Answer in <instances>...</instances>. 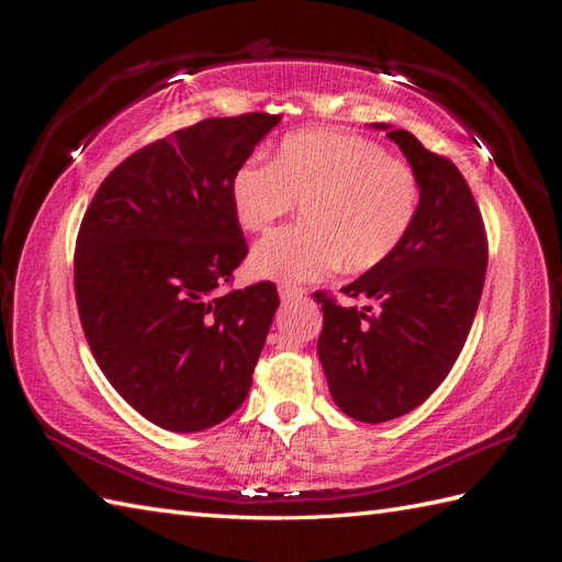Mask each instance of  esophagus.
<instances>
[{
	"instance_id": "obj_1",
	"label": "esophagus",
	"mask_w": 562,
	"mask_h": 562,
	"mask_svg": "<svg viewBox=\"0 0 562 562\" xmlns=\"http://www.w3.org/2000/svg\"><path fill=\"white\" fill-rule=\"evenodd\" d=\"M279 295H281L283 302H297V300L304 297V291H302V288H295V285H281Z\"/></svg>"
}]
</instances>
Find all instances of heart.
<instances>
[{"label": "heart", "instance_id": "heart-1", "mask_svg": "<svg viewBox=\"0 0 562 562\" xmlns=\"http://www.w3.org/2000/svg\"><path fill=\"white\" fill-rule=\"evenodd\" d=\"M232 209L246 232H265L302 203L304 223L252 248L255 274L310 283L345 260L351 271L382 265L398 250L419 209V180L370 138L342 131L288 135L271 164L248 159L229 182Z\"/></svg>", "mask_w": 562, "mask_h": 562}]
</instances>
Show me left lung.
Segmentation results:
<instances>
[{
    "instance_id": "obj_1",
    "label": "left lung",
    "mask_w": 562,
    "mask_h": 562,
    "mask_svg": "<svg viewBox=\"0 0 562 562\" xmlns=\"http://www.w3.org/2000/svg\"><path fill=\"white\" fill-rule=\"evenodd\" d=\"M386 131L419 180V209L398 250L345 285L368 300L342 307L316 293L323 310L318 361L330 396L351 419L380 424L415 411L448 378L479 310L487 236L459 168L413 133Z\"/></svg>"
}]
</instances>
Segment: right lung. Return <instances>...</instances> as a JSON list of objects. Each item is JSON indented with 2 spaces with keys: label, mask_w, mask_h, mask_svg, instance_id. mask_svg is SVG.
I'll use <instances>...</instances> for the list:
<instances>
[{
  "label": "right lung",
  "mask_w": 562,
  "mask_h": 562,
  "mask_svg": "<svg viewBox=\"0 0 562 562\" xmlns=\"http://www.w3.org/2000/svg\"><path fill=\"white\" fill-rule=\"evenodd\" d=\"M279 114L215 116L119 164L83 213L75 295L93 359L161 429H211L252 384L274 283L225 291L248 252L229 182Z\"/></svg>",
  "instance_id": "1"
}]
</instances>
